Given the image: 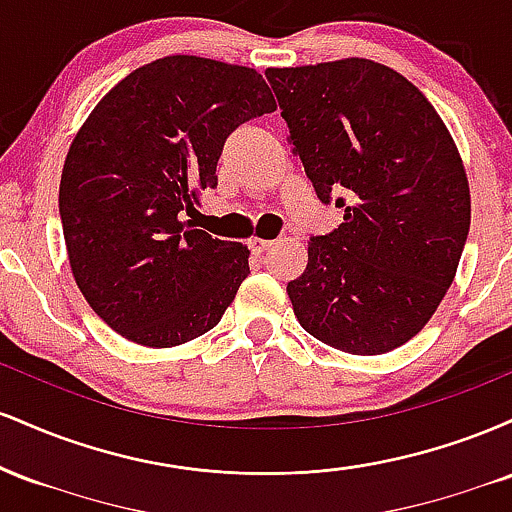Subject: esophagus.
<instances>
[{
  "mask_svg": "<svg viewBox=\"0 0 512 512\" xmlns=\"http://www.w3.org/2000/svg\"><path fill=\"white\" fill-rule=\"evenodd\" d=\"M272 245H274V240H264V238H257V236L250 238V250L255 252V255H262V252H267L269 248H272Z\"/></svg>",
  "mask_w": 512,
  "mask_h": 512,
  "instance_id": "esophagus-1",
  "label": "esophagus"
}]
</instances>
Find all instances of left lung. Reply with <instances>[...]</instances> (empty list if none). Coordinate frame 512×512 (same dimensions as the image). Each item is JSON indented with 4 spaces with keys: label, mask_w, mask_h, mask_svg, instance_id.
<instances>
[{
    "label": "left lung",
    "mask_w": 512,
    "mask_h": 512,
    "mask_svg": "<svg viewBox=\"0 0 512 512\" xmlns=\"http://www.w3.org/2000/svg\"><path fill=\"white\" fill-rule=\"evenodd\" d=\"M264 74L317 197L344 192V221L310 240L286 286L293 313L322 344L387 354L424 330L460 264L472 197L455 139L424 93L380 62Z\"/></svg>",
    "instance_id": "1"
}]
</instances>
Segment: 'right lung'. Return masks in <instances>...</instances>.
Instances as JSON below:
<instances>
[{
  "label": "right lung",
  "instance_id": "add662e5",
  "mask_svg": "<svg viewBox=\"0 0 512 512\" xmlns=\"http://www.w3.org/2000/svg\"><path fill=\"white\" fill-rule=\"evenodd\" d=\"M274 110L255 69L168 55L117 81L74 134L60 180L69 267L93 313L129 342H192L233 303L248 245L182 216L219 182L228 134Z\"/></svg>",
  "mask_w": 512,
  "mask_h": 512
}]
</instances>
